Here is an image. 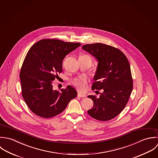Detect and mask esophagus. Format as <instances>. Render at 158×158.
Listing matches in <instances>:
<instances>
[{
    "mask_svg": "<svg viewBox=\"0 0 158 158\" xmlns=\"http://www.w3.org/2000/svg\"><path fill=\"white\" fill-rule=\"evenodd\" d=\"M77 96H78V97H79V98H84L86 97V95H84V94H80V93H78V94H77Z\"/></svg>",
    "mask_w": 158,
    "mask_h": 158,
    "instance_id": "1",
    "label": "esophagus"
}]
</instances>
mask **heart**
I'll return each mask as SVG.
<instances>
[{"label":"heart","instance_id":"1","mask_svg":"<svg viewBox=\"0 0 158 158\" xmlns=\"http://www.w3.org/2000/svg\"><path fill=\"white\" fill-rule=\"evenodd\" d=\"M79 58L87 60L90 64H92V59L91 58L90 56L84 54V55L80 56ZM73 84L78 90L81 92H84L86 89V87L87 85V79L84 77L76 79L73 81Z\"/></svg>","mask_w":158,"mask_h":158}]
</instances>
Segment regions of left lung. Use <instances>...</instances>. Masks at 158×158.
Wrapping results in <instances>:
<instances>
[{
    "label": "left lung",
    "instance_id": "8db88e82",
    "mask_svg": "<svg viewBox=\"0 0 158 158\" xmlns=\"http://www.w3.org/2000/svg\"><path fill=\"white\" fill-rule=\"evenodd\" d=\"M82 49L98 60L92 89L97 92L102 89L99 98L88 96L94 101L88 114L97 120H110L122 112L132 92L130 64L123 52L112 46L98 43L85 44Z\"/></svg>",
    "mask_w": 158,
    "mask_h": 158
}]
</instances>
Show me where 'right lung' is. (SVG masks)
Returning a JSON list of instances; mask_svg holds the SVG:
<instances>
[{"label":"right lung","instance_id":"obj_1","mask_svg":"<svg viewBox=\"0 0 158 158\" xmlns=\"http://www.w3.org/2000/svg\"><path fill=\"white\" fill-rule=\"evenodd\" d=\"M81 45L57 39H43L29 50L20 71L22 96L33 113L45 118L55 117L76 97L77 92L68 85L54 90L52 82L62 72L63 59Z\"/></svg>","mask_w":158,"mask_h":158}]
</instances>
